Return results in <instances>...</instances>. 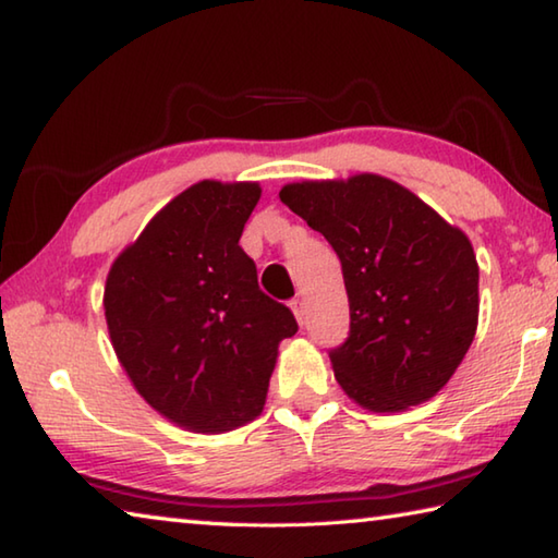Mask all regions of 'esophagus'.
<instances>
[{
    "instance_id": "34e87169",
    "label": "esophagus",
    "mask_w": 558,
    "mask_h": 558,
    "mask_svg": "<svg viewBox=\"0 0 558 558\" xmlns=\"http://www.w3.org/2000/svg\"><path fill=\"white\" fill-rule=\"evenodd\" d=\"M289 306H291V311H293V315H296V320L299 323H303V315H306V306H303V299H293L291 303H289Z\"/></svg>"
}]
</instances>
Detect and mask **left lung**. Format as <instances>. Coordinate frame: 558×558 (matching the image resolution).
<instances>
[{
  "mask_svg": "<svg viewBox=\"0 0 558 558\" xmlns=\"http://www.w3.org/2000/svg\"><path fill=\"white\" fill-rule=\"evenodd\" d=\"M279 198L340 257L350 338L330 350V362L342 391L372 413H401L437 396L478 325L469 238L381 174L293 182Z\"/></svg>",
  "mask_w": 558,
  "mask_h": 558,
  "instance_id": "1",
  "label": "left lung"
}]
</instances>
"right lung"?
Instances as JSON below:
<instances>
[{"label":"right lung","instance_id":"obj_1","mask_svg":"<svg viewBox=\"0 0 558 558\" xmlns=\"http://www.w3.org/2000/svg\"><path fill=\"white\" fill-rule=\"evenodd\" d=\"M257 182L204 180L157 211L113 259L104 315L123 372L170 423L218 435L255 420L279 342L299 325L259 291L240 235Z\"/></svg>","mask_w":558,"mask_h":558}]
</instances>
